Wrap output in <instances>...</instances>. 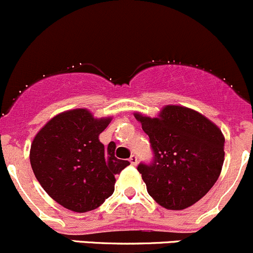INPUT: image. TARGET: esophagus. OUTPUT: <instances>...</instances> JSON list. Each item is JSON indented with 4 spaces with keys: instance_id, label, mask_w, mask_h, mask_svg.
I'll return each instance as SVG.
<instances>
[{
    "instance_id": "34e87169",
    "label": "esophagus",
    "mask_w": 253,
    "mask_h": 253,
    "mask_svg": "<svg viewBox=\"0 0 253 253\" xmlns=\"http://www.w3.org/2000/svg\"><path fill=\"white\" fill-rule=\"evenodd\" d=\"M129 162H131V165H133V166H135V165L138 164V159H137V156H135V155H132L131 158H129Z\"/></svg>"
}]
</instances>
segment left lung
I'll return each mask as SVG.
<instances>
[{
  "label": "left lung",
  "mask_w": 253,
  "mask_h": 253,
  "mask_svg": "<svg viewBox=\"0 0 253 253\" xmlns=\"http://www.w3.org/2000/svg\"><path fill=\"white\" fill-rule=\"evenodd\" d=\"M154 151L138 171L149 195L167 210H184L204 198L217 182L224 162V135L203 114L165 105L156 118L134 113Z\"/></svg>",
  "instance_id": "left-lung-1"
}]
</instances>
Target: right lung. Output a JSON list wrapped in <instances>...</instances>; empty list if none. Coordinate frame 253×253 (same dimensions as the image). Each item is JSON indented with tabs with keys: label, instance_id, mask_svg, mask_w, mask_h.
<instances>
[{
	"label": "right lung",
	"instance_id": "right-lung-1",
	"mask_svg": "<svg viewBox=\"0 0 253 253\" xmlns=\"http://www.w3.org/2000/svg\"><path fill=\"white\" fill-rule=\"evenodd\" d=\"M111 116L97 119L84 108L52 118L31 143L30 164L36 179L58 204L74 212L92 211L115 189V174L129 162L115 158V143L108 149L99 134Z\"/></svg>",
	"mask_w": 253,
	"mask_h": 253
}]
</instances>
